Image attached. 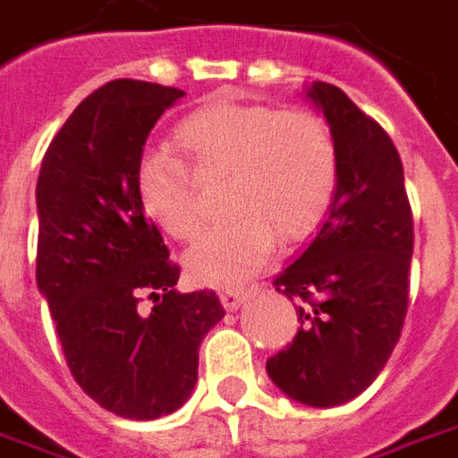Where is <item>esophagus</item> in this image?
<instances>
[{"instance_id":"esophagus-1","label":"esophagus","mask_w":458,"mask_h":458,"mask_svg":"<svg viewBox=\"0 0 458 458\" xmlns=\"http://www.w3.org/2000/svg\"><path fill=\"white\" fill-rule=\"evenodd\" d=\"M220 302H223L225 310H238L245 302V290H238V287L235 290H223L220 293Z\"/></svg>"}]
</instances>
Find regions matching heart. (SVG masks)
<instances>
[{
    "mask_svg": "<svg viewBox=\"0 0 458 458\" xmlns=\"http://www.w3.org/2000/svg\"><path fill=\"white\" fill-rule=\"evenodd\" d=\"M168 153L140 158L136 196L143 213L175 240L203 225L198 178H223V208L233 213L185 255L196 284L245 283L273 250L310 238L327 216L340 178L337 140L325 118L305 108L210 98L178 121Z\"/></svg>",
    "mask_w": 458,
    "mask_h": 458,
    "instance_id": "b5f03b06",
    "label": "heart"
}]
</instances>
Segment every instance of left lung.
I'll return each mask as SVG.
<instances>
[{
    "label": "left lung",
    "mask_w": 458,
    "mask_h": 458,
    "mask_svg": "<svg viewBox=\"0 0 458 458\" xmlns=\"http://www.w3.org/2000/svg\"><path fill=\"white\" fill-rule=\"evenodd\" d=\"M307 98L335 133L340 178L315 240L275 277V290L297 302L300 329L267 360V374L290 399L325 409L362 394L394 350L407 318L414 220L386 131L337 86L315 81Z\"/></svg>",
    "instance_id": "obj_1"
}]
</instances>
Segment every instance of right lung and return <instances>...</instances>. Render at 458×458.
Returning <instances> with one entry per match:
<instances>
[{
  "label": "right lung",
  "mask_w": 458,
  "mask_h": 458,
  "mask_svg": "<svg viewBox=\"0 0 458 458\" xmlns=\"http://www.w3.org/2000/svg\"><path fill=\"white\" fill-rule=\"evenodd\" d=\"M181 96L133 79L96 89L54 136L37 181V284L66 364L96 404L136 421L183 407L198 347L225 315L213 290H175L181 267L136 196L146 139Z\"/></svg>",
  "instance_id": "obj_1"
}]
</instances>
